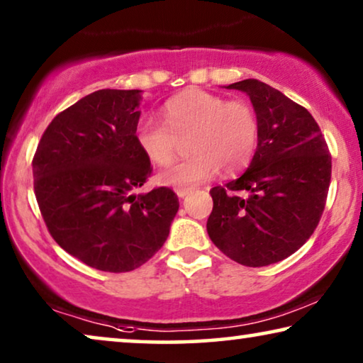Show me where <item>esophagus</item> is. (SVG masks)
<instances>
[{
  "mask_svg": "<svg viewBox=\"0 0 363 363\" xmlns=\"http://www.w3.org/2000/svg\"><path fill=\"white\" fill-rule=\"evenodd\" d=\"M191 192H192V189H187V187H184V189H176V194H177V196H179L181 199H182V197H186L187 194H191Z\"/></svg>",
  "mask_w": 363,
  "mask_h": 363,
  "instance_id": "1",
  "label": "esophagus"
}]
</instances>
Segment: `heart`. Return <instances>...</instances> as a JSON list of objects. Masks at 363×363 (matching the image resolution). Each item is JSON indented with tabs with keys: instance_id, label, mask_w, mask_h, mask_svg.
<instances>
[{
	"instance_id": "obj_1",
	"label": "heart",
	"mask_w": 363,
	"mask_h": 363,
	"mask_svg": "<svg viewBox=\"0 0 363 363\" xmlns=\"http://www.w3.org/2000/svg\"><path fill=\"white\" fill-rule=\"evenodd\" d=\"M164 122L147 118L138 123L135 140L138 148L156 166L174 161L179 140L191 137L182 163L158 174L161 186L191 189L212 179L218 167L233 174L250 163L259 140L256 111L241 101L202 89H187L163 107Z\"/></svg>"
}]
</instances>
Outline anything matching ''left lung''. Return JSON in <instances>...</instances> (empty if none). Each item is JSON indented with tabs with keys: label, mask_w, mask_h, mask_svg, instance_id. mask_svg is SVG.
<instances>
[{
	"label": "left lung",
	"mask_w": 363,
	"mask_h": 363,
	"mask_svg": "<svg viewBox=\"0 0 363 363\" xmlns=\"http://www.w3.org/2000/svg\"><path fill=\"white\" fill-rule=\"evenodd\" d=\"M250 96L259 118L247 169L210 191L207 231L218 250L247 267L279 262L316 230L331 182V155L305 107L262 81L226 86Z\"/></svg>",
	"instance_id": "left-lung-1"
}]
</instances>
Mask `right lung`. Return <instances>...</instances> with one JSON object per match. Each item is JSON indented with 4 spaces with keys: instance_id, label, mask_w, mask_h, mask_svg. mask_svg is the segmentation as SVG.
Masks as SVG:
<instances>
[{
    "instance_id": "1",
    "label": "right lung",
    "mask_w": 363,
    "mask_h": 363,
    "mask_svg": "<svg viewBox=\"0 0 363 363\" xmlns=\"http://www.w3.org/2000/svg\"><path fill=\"white\" fill-rule=\"evenodd\" d=\"M138 89H99L58 113L32 160L42 218L86 266L128 272L164 245L179 200L169 187L135 196L153 171L138 148Z\"/></svg>"
}]
</instances>
